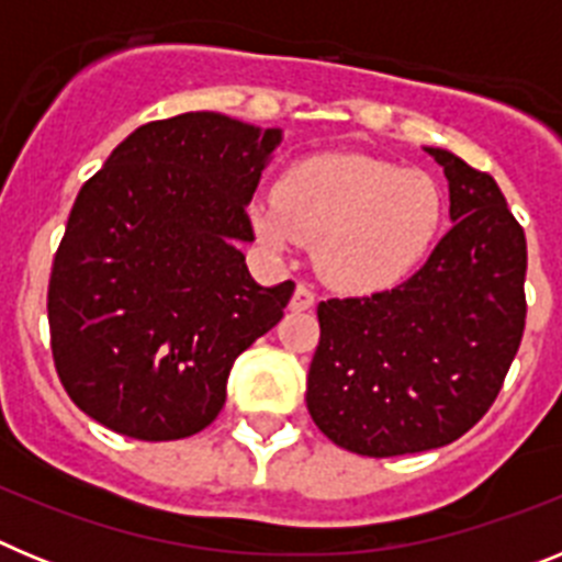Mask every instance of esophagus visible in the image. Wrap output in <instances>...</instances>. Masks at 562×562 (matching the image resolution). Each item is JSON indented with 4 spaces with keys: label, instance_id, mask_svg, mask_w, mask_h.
Returning a JSON list of instances; mask_svg holds the SVG:
<instances>
[{
    "label": "esophagus",
    "instance_id": "esophagus-1",
    "mask_svg": "<svg viewBox=\"0 0 562 562\" xmlns=\"http://www.w3.org/2000/svg\"><path fill=\"white\" fill-rule=\"evenodd\" d=\"M315 292L310 290V286L306 284H297L295 286V295H292V301H290V310L292 312H306V310H312V306H315Z\"/></svg>",
    "mask_w": 562,
    "mask_h": 562
}]
</instances>
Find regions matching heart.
Returning <instances> with one entry per match:
<instances>
[{
	"label": "heart",
	"mask_w": 562,
	"mask_h": 562,
	"mask_svg": "<svg viewBox=\"0 0 562 562\" xmlns=\"http://www.w3.org/2000/svg\"><path fill=\"white\" fill-rule=\"evenodd\" d=\"M448 222V191L430 171L369 154H312L250 200V225L270 250L312 241L317 272L337 290L400 284L430 256Z\"/></svg>",
	"instance_id": "heart-1"
}]
</instances>
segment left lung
I'll return each mask as SVG.
<instances>
[{
	"instance_id": "1",
	"label": "left lung",
	"mask_w": 562,
	"mask_h": 562,
	"mask_svg": "<svg viewBox=\"0 0 562 562\" xmlns=\"http://www.w3.org/2000/svg\"><path fill=\"white\" fill-rule=\"evenodd\" d=\"M450 220L419 272L317 304L306 408L337 448L389 459L445 448L490 411L526 324V236L498 182L448 148Z\"/></svg>"
}]
</instances>
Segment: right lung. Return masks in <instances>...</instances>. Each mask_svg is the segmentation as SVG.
<instances>
[{"label":"right lung","mask_w":562,"mask_h":562,"mask_svg":"<svg viewBox=\"0 0 562 562\" xmlns=\"http://www.w3.org/2000/svg\"><path fill=\"white\" fill-rule=\"evenodd\" d=\"M278 143L281 128L186 112L134 128L83 182L49 276V346L69 400L103 428L200 434L236 357L284 317L295 284H256L238 250Z\"/></svg>","instance_id":"add662e5"}]
</instances>
